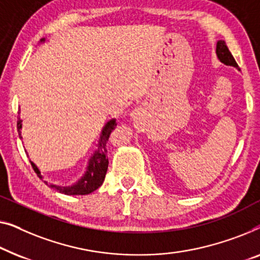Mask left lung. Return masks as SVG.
<instances>
[{
  "label": "left lung",
  "instance_id": "obj_1",
  "mask_svg": "<svg viewBox=\"0 0 260 260\" xmlns=\"http://www.w3.org/2000/svg\"><path fill=\"white\" fill-rule=\"evenodd\" d=\"M217 56L220 62L226 66H232V67L238 68V63H237L235 57L232 56L231 52H230L228 46H226L225 41H218L217 42Z\"/></svg>",
  "mask_w": 260,
  "mask_h": 260
}]
</instances>
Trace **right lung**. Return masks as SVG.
Here are the masks:
<instances>
[{"label": "right lung", "mask_w": 260, "mask_h": 260, "mask_svg": "<svg viewBox=\"0 0 260 260\" xmlns=\"http://www.w3.org/2000/svg\"><path fill=\"white\" fill-rule=\"evenodd\" d=\"M46 39H41V42H45ZM116 122L115 119H112L111 121L106 123L104 129L101 132L100 140H99L98 149L94 152V154L90 156L88 166H87V170L83 174L81 179H79V181H76L74 185L72 186H56V185H49L50 187L58 191L60 193H63V194L68 196H85L89 194V193L94 192L95 189H98L102 185V182L105 180L106 172H107L108 168V156H107V148H108V139L109 135L115 129ZM21 128H22V120H17V131H19L20 139L22 140L21 135ZM32 170L36 172V174L39 175L40 178H43L41 175V172L39 171L38 166L35 165L34 162L30 161ZM47 185L48 182L45 181Z\"/></svg>", "instance_id": "right-lung-1"}]
</instances>
